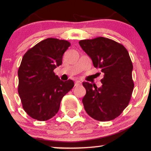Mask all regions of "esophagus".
<instances>
[{"instance_id":"obj_1","label":"esophagus","mask_w":151,"mask_h":151,"mask_svg":"<svg viewBox=\"0 0 151 151\" xmlns=\"http://www.w3.org/2000/svg\"><path fill=\"white\" fill-rule=\"evenodd\" d=\"M81 81L79 80H76L75 81V84H74V85H75V86H79L81 84Z\"/></svg>"}]
</instances>
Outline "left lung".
Returning a JSON list of instances; mask_svg holds the SVG:
<instances>
[{
    "instance_id": "8db88e82",
    "label": "left lung",
    "mask_w": 151,
    "mask_h": 151,
    "mask_svg": "<svg viewBox=\"0 0 151 151\" xmlns=\"http://www.w3.org/2000/svg\"><path fill=\"white\" fill-rule=\"evenodd\" d=\"M79 43L94 67L104 74L101 87L93 88L89 82L82 83L86 89L82 99L84 109L95 120H113L129 105L134 87L129 52L120 43L103 37L83 40Z\"/></svg>"
}]
</instances>
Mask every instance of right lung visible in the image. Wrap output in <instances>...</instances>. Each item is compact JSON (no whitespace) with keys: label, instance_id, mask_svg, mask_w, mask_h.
I'll return each instance as SVG.
<instances>
[{"label":"right lung","instance_id":"1","mask_svg":"<svg viewBox=\"0 0 151 151\" xmlns=\"http://www.w3.org/2000/svg\"><path fill=\"white\" fill-rule=\"evenodd\" d=\"M70 45L47 38L24 55L18 72V93L22 108L32 119L47 121L56 115L62 97L73 88V81H62L54 72Z\"/></svg>","mask_w":151,"mask_h":151}]
</instances>
